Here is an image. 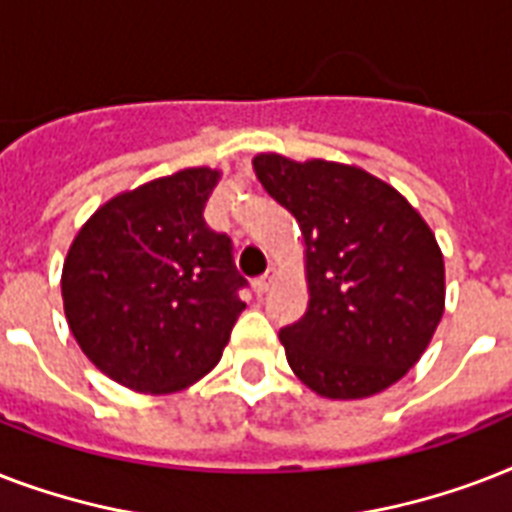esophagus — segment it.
<instances>
[{
	"label": "esophagus",
	"mask_w": 512,
	"mask_h": 512,
	"mask_svg": "<svg viewBox=\"0 0 512 512\" xmlns=\"http://www.w3.org/2000/svg\"><path fill=\"white\" fill-rule=\"evenodd\" d=\"M273 279H276V273H273V271H268V273H265V276L255 279V292H257V295H265V292L271 289Z\"/></svg>",
	"instance_id": "1"
}]
</instances>
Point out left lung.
<instances>
[{
    "instance_id": "obj_1",
    "label": "left lung",
    "mask_w": 512,
    "mask_h": 512,
    "mask_svg": "<svg viewBox=\"0 0 512 512\" xmlns=\"http://www.w3.org/2000/svg\"><path fill=\"white\" fill-rule=\"evenodd\" d=\"M257 180L305 239L311 303L279 332L292 372L324 398L390 388L444 313V257L409 201L348 164L255 156Z\"/></svg>"
}]
</instances>
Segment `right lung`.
<instances>
[{"instance_id": "1", "label": "right lung", "mask_w": 512, "mask_h": 512, "mask_svg": "<svg viewBox=\"0 0 512 512\" xmlns=\"http://www.w3.org/2000/svg\"><path fill=\"white\" fill-rule=\"evenodd\" d=\"M217 180L193 167L119 193L68 249V327L84 356L127 388L172 393L204 377L247 308L231 239L204 220Z\"/></svg>"}]
</instances>
